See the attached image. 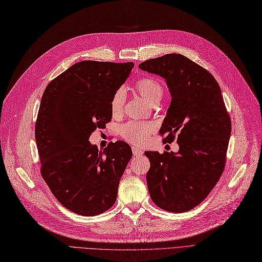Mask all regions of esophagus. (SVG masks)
Segmentation results:
<instances>
[{
	"instance_id": "1",
	"label": "esophagus",
	"mask_w": 262,
	"mask_h": 262,
	"mask_svg": "<svg viewBox=\"0 0 262 262\" xmlns=\"http://www.w3.org/2000/svg\"><path fill=\"white\" fill-rule=\"evenodd\" d=\"M132 150H133L134 157H140V156H142V154H143V151H142L141 149H139V148H137V147H135V146L132 148Z\"/></svg>"
}]
</instances>
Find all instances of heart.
I'll use <instances>...</instances> for the list:
<instances>
[{"label": "heart", "mask_w": 262, "mask_h": 262, "mask_svg": "<svg viewBox=\"0 0 262 262\" xmlns=\"http://www.w3.org/2000/svg\"><path fill=\"white\" fill-rule=\"evenodd\" d=\"M142 98L148 101L151 105L160 103L164 96V87L161 82L154 77H142L134 86ZM125 103V92L120 89L114 93L111 98L110 108L113 116H120L123 113ZM156 132V125L149 121H130L121 126V136L130 143L142 146L146 143L151 135Z\"/></svg>", "instance_id": "obj_1"}]
</instances>
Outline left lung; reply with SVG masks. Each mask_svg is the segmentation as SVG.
<instances>
[{
	"label": "left lung",
	"instance_id": "left-lung-1",
	"mask_svg": "<svg viewBox=\"0 0 262 262\" xmlns=\"http://www.w3.org/2000/svg\"><path fill=\"white\" fill-rule=\"evenodd\" d=\"M165 79L171 101L160 129L178 152H144L150 160L147 183L154 204L185 212L204 201L225 169L231 120L220 86L206 69L180 54L139 64Z\"/></svg>",
	"mask_w": 262,
	"mask_h": 262
}]
</instances>
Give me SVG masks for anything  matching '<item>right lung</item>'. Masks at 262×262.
<instances>
[{
	"label": "right lung",
	"mask_w": 262,
	"mask_h": 262,
	"mask_svg": "<svg viewBox=\"0 0 262 262\" xmlns=\"http://www.w3.org/2000/svg\"><path fill=\"white\" fill-rule=\"evenodd\" d=\"M133 62L74 63L44 91L35 124L42 177L66 208L96 216L113 206L132 159L124 141L103 151L89 139L112 119V96L127 80Z\"/></svg>",
	"instance_id": "1"
}]
</instances>
